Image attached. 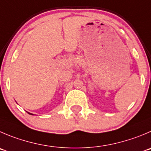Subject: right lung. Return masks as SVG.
Segmentation results:
<instances>
[{
  "instance_id": "add662e5",
  "label": "right lung",
  "mask_w": 151,
  "mask_h": 151,
  "mask_svg": "<svg viewBox=\"0 0 151 151\" xmlns=\"http://www.w3.org/2000/svg\"><path fill=\"white\" fill-rule=\"evenodd\" d=\"M27 113H28V112H27ZM29 113V115H33V114H32V113Z\"/></svg>"
}]
</instances>
